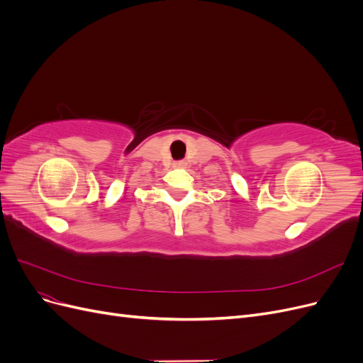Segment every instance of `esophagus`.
I'll use <instances>...</instances> for the list:
<instances>
[{"label": "esophagus", "instance_id": "34e87169", "mask_svg": "<svg viewBox=\"0 0 363 363\" xmlns=\"http://www.w3.org/2000/svg\"><path fill=\"white\" fill-rule=\"evenodd\" d=\"M175 164H177V167H184V162H177Z\"/></svg>", "mask_w": 363, "mask_h": 363}]
</instances>
